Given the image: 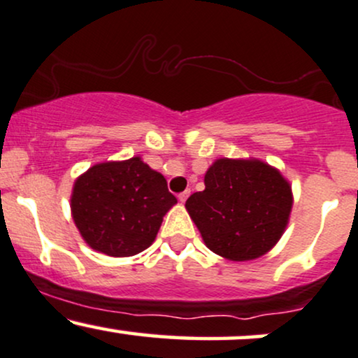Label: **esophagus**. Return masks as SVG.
I'll return each mask as SVG.
<instances>
[{
	"label": "esophagus",
	"instance_id": "esophagus-1",
	"mask_svg": "<svg viewBox=\"0 0 358 358\" xmlns=\"http://www.w3.org/2000/svg\"><path fill=\"white\" fill-rule=\"evenodd\" d=\"M188 196H190V190H185V192H182V193H180V195H178V200L182 201V203H185Z\"/></svg>",
	"mask_w": 358,
	"mask_h": 358
}]
</instances>
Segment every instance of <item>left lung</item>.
<instances>
[{"instance_id": "1", "label": "left lung", "mask_w": 358, "mask_h": 358, "mask_svg": "<svg viewBox=\"0 0 358 358\" xmlns=\"http://www.w3.org/2000/svg\"><path fill=\"white\" fill-rule=\"evenodd\" d=\"M185 206L212 252L234 262L253 260L285 230L292 188L264 162L220 158L206 171L205 190Z\"/></svg>"}]
</instances>
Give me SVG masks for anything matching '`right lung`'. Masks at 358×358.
I'll use <instances>...</instances> for the list:
<instances>
[{
  "instance_id": "1",
  "label": "right lung",
  "mask_w": 358,
  "mask_h": 358,
  "mask_svg": "<svg viewBox=\"0 0 358 358\" xmlns=\"http://www.w3.org/2000/svg\"><path fill=\"white\" fill-rule=\"evenodd\" d=\"M175 203L165 176L135 157L100 163L81 175L73 187L71 213L90 247L131 257L153 243Z\"/></svg>"
}]
</instances>
